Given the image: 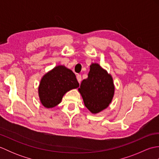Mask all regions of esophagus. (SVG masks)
Wrapping results in <instances>:
<instances>
[{
  "instance_id": "esophagus-1",
  "label": "esophagus",
  "mask_w": 159,
  "mask_h": 159,
  "mask_svg": "<svg viewBox=\"0 0 159 159\" xmlns=\"http://www.w3.org/2000/svg\"><path fill=\"white\" fill-rule=\"evenodd\" d=\"M76 79H77L78 82H79V83H80V82H81V80H82L81 75H80V74H78V75L76 76Z\"/></svg>"
}]
</instances>
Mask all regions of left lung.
I'll return each mask as SVG.
<instances>
[{"label":"left lung","mask_w":159,"mask_h":159,"mask_svg":"<svg viewBox=\"0 0 159 159\" xmlns=\"http://www.w3.org/2000/svg\"><path fill=\"white\" fill-rule=\"evenodd\" d=\"M79 92L90 112L98 113L107 109L113 100L115 92L113 78L98 63H93L90 65L88 77L82 81Z\"/></svg>","instance_id":"left-lung-1"}]
</instances>
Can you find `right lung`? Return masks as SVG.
Returning <instances> with one entry per match:
<instances>
[{
    "instance_id": "add662e5",
    "label": "right lung",
    "mask_w": 159,
    "mask_h": 159,
    "mask_svg": "<svg viewBox=\"0 0 159 159\" xmlns=\"http://www.w3.org/2000/svg\"><path fill=\"white\" fill-rule=\"evenodd\" d=\"M79 87L76 75L64 66H57L45 74L40 80L38 93L42 105L50 109L61 102L70 90Z\"/></svg>"
}]
</instances>
